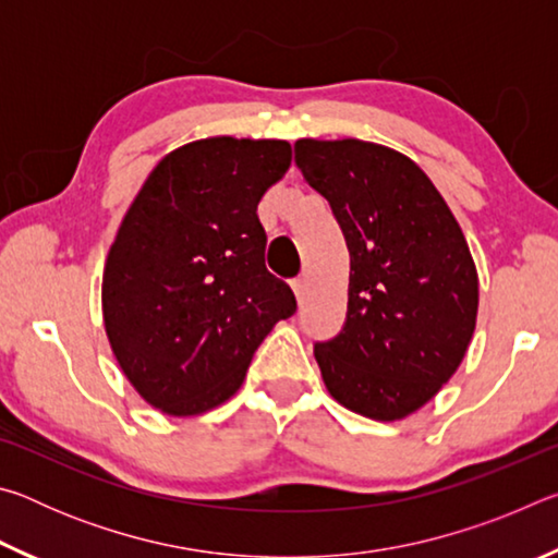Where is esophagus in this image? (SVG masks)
<instances>
[{"label": "esophagus", "mask_w": 558, "mask_h": 558, "mask_svg": "<svg viewBox=\"0 0 558 558\" xmlns=\"http://www.w3.org/2000/svg\"><path fill=\"white\" fill-rule=\"evenodd\" d=\"M292 292H295L298 300L305 298V278H295V280H292Z\"/></svg>", "instance_id": "1"}]
</instances>
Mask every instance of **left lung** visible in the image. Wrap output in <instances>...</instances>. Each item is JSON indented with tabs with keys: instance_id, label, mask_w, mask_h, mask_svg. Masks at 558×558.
<instances>
[{
	"instance_id": "8db88e82",
	"label": "left lung",
	"mask_w": 558,
	"mask_h": 558,
	"mask_svg": "<svg viewBox=\"0 0 558 558\" xmlns=\"http://www.w3.org/2000/svg\"><path fill=\"white\" fill-rule=\"evenodd\" d=\"M295 165L325 196L349 248L347 315L315 342L332 399L399 421L440 391L477 319V270L426 172L362 140H298Z\"/></svg>"
}]
</instances>
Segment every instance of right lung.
Here are the masks:
<instances>
[{
    "mask_svg": "<svg viewBox=\"0 0 558 558\" xmlns=\"http://www.w3.org/2000/svg\"><path fill=\"white\" fill-rule=\"evenodd\" d=\"M286 140H196L140 189L102 270V319L122 374L169 415L239 391L278 319L295 315L266 268L258 202L288 172Z\"/></svg>",
    "mask_w": 558,
    "mask_h": 558,
    "instance_id": "add662e5",
    "label": "right lung"
}]
</instances>
